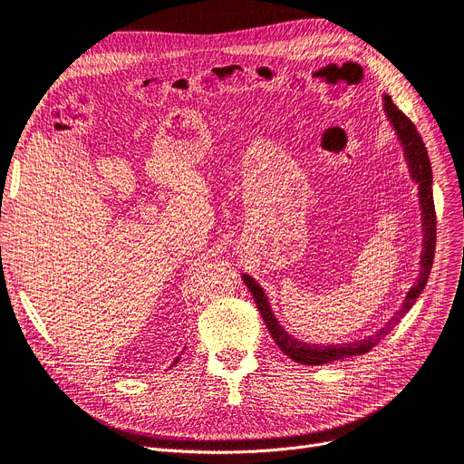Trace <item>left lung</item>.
Here are the masks:
<instances>
[{"instance_id": "1", "label": "left lung", "mask_w": 464, "mask_h": 464, "mask_svg": "<svg viewBox=\"0 0 464 464\" xmlns=\"http://www.w3.org/2000/svg\"><path fill=\"white\" fill-rule=\"evenodd\" d=\"M384 112L403 145L411 178L415 179V183H419V202H420V210H422V233H424L420 273H419L415 285L411 286V290L405 296V302L401 304L396 315H393L381 331H376L374 334H371L363 340H355V342H350V344H334V346L305 344V342H300L295 336H290L281 327L276 315H273L264 288L256 283L250 276H243V281L252 293L256 305H258L266 327L271 333V338L276 340V344L281 348L283 353H286L290 359H295V362H298L300 365H323V363L338 362V359H344V357L367 353L376 344H381L384 336L393 327H396V324L401 321V317L411 310V307H413V304L417 302V298L420 296V293L426 286L428 276H430V269L434 264V248H436V210H434V197H432L430 159H428V150L422 143L420 133L417 131V126L411 122V120L396 105H393L390 95H384Z\"/></svg>"}]
</instances>
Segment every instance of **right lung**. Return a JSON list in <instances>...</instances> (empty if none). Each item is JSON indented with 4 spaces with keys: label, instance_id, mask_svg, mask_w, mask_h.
I'll return each mask as SVG.
<instances>
[{
    "label": "right lung",
    "instance_id": "1",
    "mask_svg": "<svg viewBox=\"0 0 464 464\" xmlns=\"http://www.w3.org/2000/svg\"><path fill=\"white\" fill-rule=\"evenodd\" d=\"M174 363H178V359H176V362H174Z\"/></svg>",
    "mask_w": 464,
    "mask_h": 464
}]
</instances>
